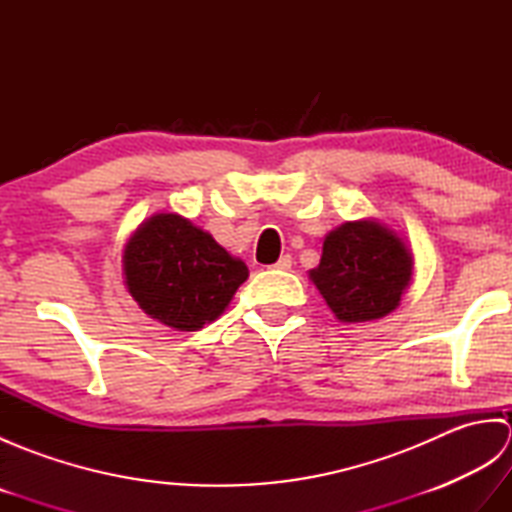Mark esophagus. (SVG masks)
<instances>
[{
  "label": "esophagus",
  "instance_id": "obj_1",
  "mask_svg": "<svg viewBox=\"0 0 512 512\" xmlns=\"http://www.w3.org/2000/svg\"><path fill=\"white\" fill-rule=\"evenodd\" d=\"M290 266H292V257L290 255H281L277 259V264H275V268H279V270H288Z\"/></svg>",
  "mask_w": 512,
  "mask_h": 512
}]
</instances>
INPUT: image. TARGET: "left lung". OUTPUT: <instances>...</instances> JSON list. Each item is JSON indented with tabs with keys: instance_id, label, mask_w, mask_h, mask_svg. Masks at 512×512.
<instances>
[{
	"instance_id": "left-lung-1",
	"label": "left lung",
	"mask_w": 512,
	"mask_h": 512,
	"mask_svg": "<svg viewBox=\"0 0 512 512\" xmlns=\"http://www.w3.org/2000/svg\"><path fill=\"white\" fill-rule=\"evenodd\" d=\"M308 277L341 323L378 321L400 306L413 255L394 228L363 217L325 235L321 262Z\"/></svg>"
}]
</instances>
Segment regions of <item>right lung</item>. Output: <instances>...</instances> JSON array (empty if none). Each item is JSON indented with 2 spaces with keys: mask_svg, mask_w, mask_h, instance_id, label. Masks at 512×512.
<instances>
[{
  "mask_svg": "<svg viewBox=\"0 0 512 512\" xmlns=\"http://www.w3.org/2000/svg\"><path fill=\"white\" fill-rule=\"evenodd\" d=\"M125 288L149 319L195 332L228 308L248 266L178 213H156L129 235Z\"/></svg>",
  "mask_w": 512,
  "mask_h": 512,
  "instance_id": "right-lung-1",
  "label": "right lung"
}]
</instances>
